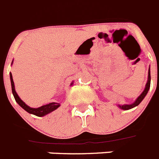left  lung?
<instances>
[{
    "mask_svg": "<svg viewBox=\"0 0 159 159\" xmlns=\"http://www.w3.org/2000/svg\"><path fill=\"white\" fill-rule=\"evenodd\" d=\"M150 80H151V77H150V69H149V72H148V80H147V83H146V84H145V89H144V91L141 93V94L139 96L138 98H136V101H135L132 104H124V105H116L118 106L119 109H121V110H124V111H128V110H130V109H132L136 107V106H138L140 103L143 101V99L145 98V96L147 95L148 91H149V88H150Z\"/></svg>",
    "mask_w": 159,
    "mask_h": 159,
    "instance_id": "obj_1",
    "label": "left lung"
}]
</instances>
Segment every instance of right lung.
I'll return each mask as SVG.
<instances>
[{
	"instance_id": "obj_1",
	"label": "right lung",
	"mask_w": 159,
	"mask_h": 159,
	"mask_svg": "<svg viewBox=\"0 0 159 159\" xmlns=\"http://www.w3.org/2000/svg\"><path fill=\"white\" fill-rule=\"evenodd\" d=\"M13 64V61H12L11 65ZM10 82H11V88H12V93L14 95V99L16 101V102L18 103L19 106L25 110V111L28 112L29 114H32L34 115H36L38 117H42V116H44V115H48L49 113L53 112V111L57 110L59 106H61L60 103H57V102H51V103H48V104L44 105V106H40V107H38V108H31L29 106H27L23 100H21V98L18 97V93L15 91V87H14V83L13 80V76H12V74L10 73ZM73 84V82L70 84V85Z\"/></svg>"
}]
</instances>
